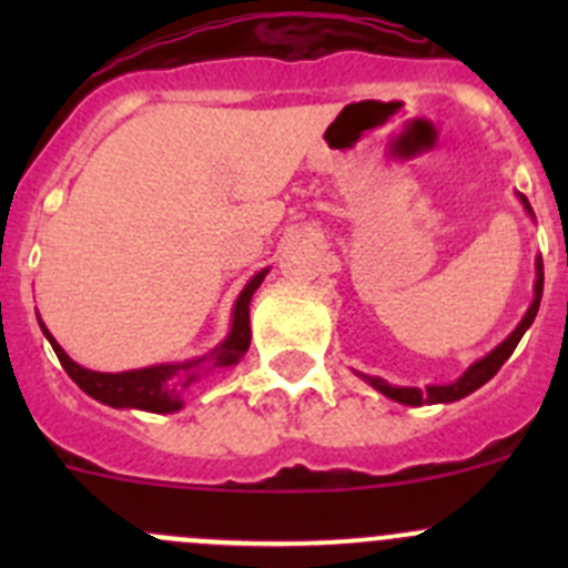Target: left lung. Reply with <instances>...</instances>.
<instances>
[{
	"label": "left lung",
	"mask_w": 568,
	"mask_h": 568,
	"mask_svg": "<svg viewBox=\"0 0 568 568\" xmlns=\"http://www.w3.org/2000/svg\"><path fill=\"white\" fill-rule=\"evenodd\" d=\"M517 197H519V203H523V209L530 214V220H536V214H532L528 197H525V194H519V192H517ZM541 294H544V263H541V255H538L536 257V283H532V302H530L528 313H525L523 321H519V324L514 326V332L506 337V341L497 343V346L491 348V352L486 354V357L475 359V363L469 365V368L459 376V379L450 382V385H426L420 390V387L390 385V382H385V379H382V376H368V374H357V376H359V379L368 382V385L374 387V390H379L382 395H387V398L398 400V404H406V406L454 404V400H459V398H464V395H469V393L478 390V387H484L486 382H489L491 376H495L497 371H500V365L506 363L508 357H511L514 348H517V343L523 341V335L530 329L532 318H536L538 305H541Z\"/></svg>",
	"instance_id": "8db88e82"
}]
</instances>
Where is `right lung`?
<instances>
[{
    "label": "right lung",
    "instance_id": "1",
    "mask_svg": "<svg viewBox=\"0 0 568 568\" xmlns=\"http://www.w3.org/2000/svg\"><path fill=\"white\" fill-rule=\"evenodd\" d=\"M268 274V268H261L257 274H252L247 285L239 294L236 305H233V318H231V332L225 335V341L220 346L211 348L203 357L183 359V363H162L151 365V368H136V371H123V374H101V371L82 368L79 363H73L65 354V348L54 341L49 329H45L43 321L38 318L40 329H43L45 341L54 348L57 359L62 363L65 374L82 387L90 398L101 400V404L114 406V409H145L156 412V415H170L183 406V395L192 390L197 382H203L205 376L214 374V371L233 368V365L242 363V357L250 348V302L252 294L257 291V285L263 283V277Z\"/></svg>",
    "mask_w": 568,
    "mask_h": 568
}]
</instances>
